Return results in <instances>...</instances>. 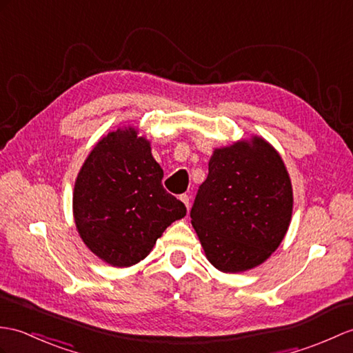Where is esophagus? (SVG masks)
Masks as SVG:
<instances>
[{"label":"esophagus","mask_w":353,"mask_h":353,"mask_svg":"<svg viewBox=\"0 0 353 353\" xmlns=\"http://www.w3.org/2000/svg\"><path fill=\"white\" fill-rule=\"evenodd\" d=\"M180 200H182V203L185 204L186 209H190V195L182 194V195H180Z\"/></svg>","instance_id":"34e87169"}]
</instances>
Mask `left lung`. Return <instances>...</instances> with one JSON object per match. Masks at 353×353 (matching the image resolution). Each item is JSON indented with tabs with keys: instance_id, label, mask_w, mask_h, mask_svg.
<instances>
[{
	"instance_id": "obj_1",
	"label": "left lung",
	"mask_w": 353,
	"mask_h": 353,
	"mask_svg": "<svg viewBox=\"0 0 353 353\" xmlns=\"http://www.w3.org/2000/svg\"><path fill=\"white\" fill-rule=\"evenodd\" d=\"M293 190L281 154L263 137L215 147L191 209L204 256L239 274L272 256L289 230Z\"/></svg>"
}]
</instances>
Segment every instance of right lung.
Instances as JSON below:
<instances>
[{"label": "right lung", "instance_id": "right-lung-1", "mask_svg": "<svg viewBox=\"0 0 353 353\" xmlns=\"http://www.w3.org/2000/svg\"><path fill=\"white\" fill-rule=\"evenodd\" d=\"M134 125L103 135L73 186V221L85 247L106 265L129 268L149 256L165 228L186 215L161 183L150 141Z\"/></svg>", "mask_w": 353, "mask_h": 353}]
</instances>
